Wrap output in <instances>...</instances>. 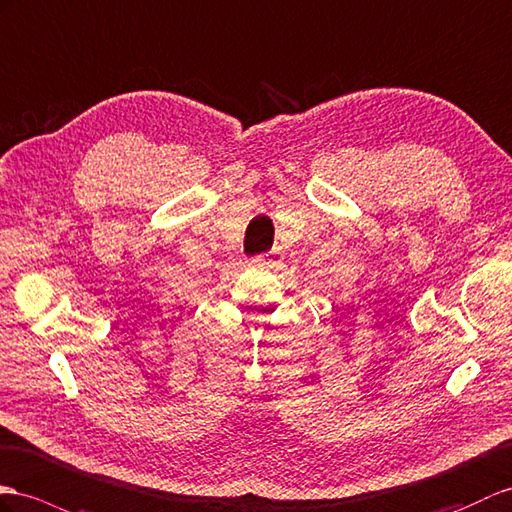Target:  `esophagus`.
<instances>
[{
	"label": "esophagus",
	"instance_id": "esophagus-1",
	"mask_svg": "<svg viewBox=\"0 0 512 512\" xmlns=\"http://www.w3.org/2000/svg\"><path fill=\"white\" fill-rule=\"evenodd\" d=\"M269 260H273V254H265L263 258H254L252 263H269Z\"/></svg>",
	"mask_w": 512,
	"mask_h": 512
}]
</instances>
